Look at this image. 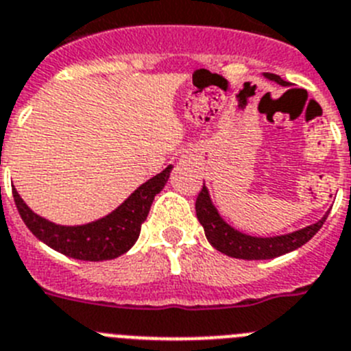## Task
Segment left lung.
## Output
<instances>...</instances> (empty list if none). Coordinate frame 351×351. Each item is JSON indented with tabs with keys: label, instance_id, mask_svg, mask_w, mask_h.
I'll list each match as a JSON object with an SVG mask.
<instances>
[{
	"label": "left lung",
	"instance_id": "obj_1",
	"mask_svg": "<svg viewBox=\"0 0 351 351\" xmlns=\"http://www.w3.org/2000/svg\"><path fill=\"white\" fill-rule=\"evenodd\" d=\"M264 77L283 85V87L289 85V82L282 80L274 73H264ZM195 215H197L199 223L204 227V234H206V239L213 248L229 255V257L243 258V261H266V258L280 257V255H285L289 252L301 248L304 243H308L322 229L329 211L318 222L311 223L304 229L293 230L290 234L273 236V238H257V236L245 234L241 230L229 226L220 217L215 204L211 203L210 192L203 185L197 199H195Z\"/></svg>",
	"mask_w": 351,
	"mask_h": 351
}]
</instances>
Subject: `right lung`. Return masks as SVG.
<instances>
[{"label":"right lung","instance_id":"add662e5","mask_svg":"<svg viewBox=\"0 0 351 351\" xmlns=\"http://www.w3.org/2000/svg\"><path fill=\"white\" fill-rule=\"evenodd\" d=\"M171 169L173 166H168L162 173L140 185L112 213L84 226H59L50 222L34 213L15 189L12 192L15 206L27 229L47 246L78 261H112L131 250L136 243L154 197L164 189Z\"/></svg>","mask_w":351,"mask_h":351}]
</instances>
